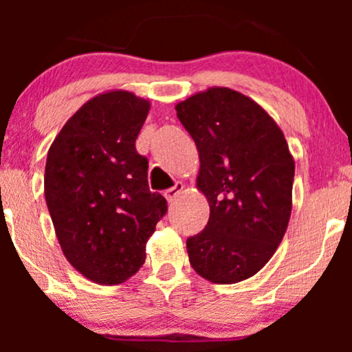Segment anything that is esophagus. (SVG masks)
I'll use <instances>...</instances> for the list:
<instances>
[{
	"mask_svg": "<svg viewBox=\"0 0 352 352\" xmlns=\"http://www.w3.org/2000/svg\"><path fill=\"white\" fill-rule=\"evenodd\" d=\"M182 190H184V184H182V182H177V184L173 185V187L165 190L164 195H165V199H167L168 204H170V201H173V200L177 199V197L180 195Z\"/></svg>",
	"mask_w": 352,
	"mask_h": 352,
	"instance_id": "esophagus-1",
	"label": "esophagus"
}]
</instances>
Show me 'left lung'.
<instances>
[{"instance_id":"8db88e82","label":"left lung","mask_w":352,"mask_h":352,"mask_svg":"<svg viewBox=\"0 0 352 352\" xmlns=\"http://www.w3.org/2000/svg\"><path fill=\"white\" fill-rule=\"evenodd\" d=\"M200 157L197 188L207 197L205 230L187 240L192 268L217 285L252 278L288 228L294 160L281 129L260 104L210 87L175 106Z\"/></svg>"}]
</instances>
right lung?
<instances>
[{
    "label": "right lung",
    "instance_id": "1",
    "mask_svg": "<svg viewBox=\"0 0 352 352\" xmlns=\"http://www.w3.org/2000/svg\"><path fill=\"white\" fill-rule=\"evenodd\" d=\"M148 109L129 91L102 92L64 124L47 152L44 195L60 250L98 285H120L139 272L167 212L135 151Z\"/></svg>",
    "mask_w": 352,
    "mask_h": 352
}]
</instances>
